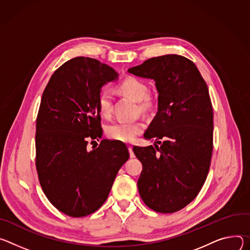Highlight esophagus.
Listing matches in <instances>:
<instances>
[{"mask_svg": "<svg viewBox=\"0 0 250 250\" xmlns=\"http://www.w3.org/2000/svg\"><path fill=\"white\" fill-rule=\"evenodd\" d=\"M128 150H129V153H130V157H131V158H134L135 155H134V153H133V147H132L131 145L128 146Z\"/></svg>", "mask_w": 250, "mask_h": 250, "instance_id": "1", "label": "esophagus"}]
</instances>
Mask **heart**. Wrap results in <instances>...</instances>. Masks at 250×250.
Instances as JSON below:
<instances>
[{
    "instance_id": "obj_1",
    "label": "heart",
    "mask_w": 250,
    "mask_h": 250,
    "mask_svg": "<svg viewBox=\"0 0 250 250\" xmlns=\"http://www.w3.org/2000/svg\"><path fill=\"white\" fill-rule=\"evenodd\" d=\"M119 89L126 95L137 101V106L140 112L149 113L154 108V102L147 97L149 88L145 82L136 77H127L119 83ZM113 105V94L104 89L98 97V107L102 116L108 117L111 114ZM144 125L141 121L115 122L110 124L106 129V135L111 140L129 143L132 142L137 135L143 131Z\"/></svg>"
}]
</instances>
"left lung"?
I'll return each instance as SVG.
<instances>
[{"label": "left lung", "instance_id": "8db88e82", "mask_svg": "<svg viewBox=\"0 0 250 250\" xmlns=\"http://www.w3.org/2000/svg\"><path fill=\"white\" fill-rule=\"evenodd\" d=\"M128 71L154 79L159 92L158 112L144 138L160 147L133 148L143 165L140 197L157 212H176L198 196L208 174L213 148L208 88L196 64L178 54L149 59Z\"/></svg>", "mask_w": 250, "mask_h": 250}]
</instances>
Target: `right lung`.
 <instances>
[{
    "mask_svg": "<svg viewBox=\"0 0 250 250\" xmlns=\"http://www.w3.org/2000/svg\"><path fill=\"white\" fill-rule=\"evenodd\" d=\"M117 72L99 61L74 58L51 75L37 117L36 167L47 200L60 211L82 217L107 200L116 175L129 159L124 143L102 140L98 97Z\"/></svg>",
    "mask_w": 250,
    "mask_h": 250,
    "instance_id": "obj_1",
    "label": "right lung"
}]
</instances>
